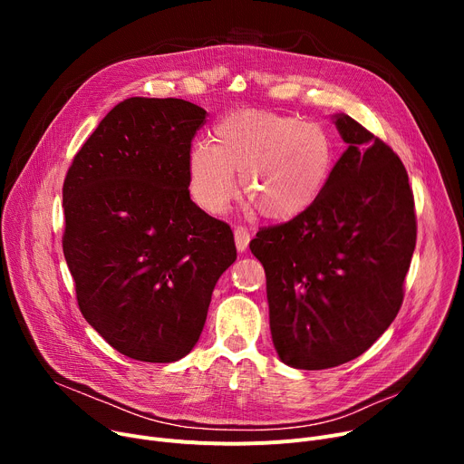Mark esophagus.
I'll use <instances>...</instances> for the list:
<instances>
[{"label":"esophagus","instance_id":"34e87169","mask_svg":"<svg viewBox=\"0 0 464 464\" xmlns=\"http://www.w3.org/2000/svg\"><path fill=\"white\" fill-rule=\"evenodd\" d=\"M248 242H250V231L245 226H237L235 227V245L238 252H245L248 248Z\"/></svg>","mask_w":464,"mask_h":464}]
</instances>
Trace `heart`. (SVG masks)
Returning <instances> with one entry per match:
<instances>
[{"instance_id": "heart-1", "label": "heart", "mask_w": 464, "mask_h": 464, "mask_svg": "<svg viewBox=\"0 0 464 464\" xmlns=\"http://www.w3.org/2000/svg\"><path fill=\"white\" fill-rule=\"evenodd\" d=\"M334 167L329 133L294 116L238 111L214 126V146L195 142L188 188L207 212H222L240 173L245 199L265 218L289 219L320 198Z\"/></svg>"}]
</instances>
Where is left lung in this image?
Returning a JSON list of instances; mask_svg holds the SVG:
<instances>
[{
    "label": "left lung",
    "mask_w": 464,
    "mask_h": 464,
    "mask_svg": "<svg viewBox=\"0 0 464 464\" xmlns=\"http://www.w3.org/2000/svg\"><path fill=\"white\" fill-rule=\"evenodd\" d=\"M334 124L348 149L320 198L250 240L266 276L275 348L304 371L359 357L392 325L418 238L401 158L348 114Z\"/></svg>",
    "instance_id": "1"
}]
</instances>
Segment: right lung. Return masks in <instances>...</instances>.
Masks as SVG:
<instances>
[{"mask_svg": "<svg viewBox=\"0 0 464 464\" xmlns=\"http://www.w3.org/2000/svg\"><path fill=\"white\" fill-rule=\"evenodd\" d=\"M207 111L130 97L86 139L63 180V256L84 320L120 353L173 362L198 343L231 227L189 199L188 154Z\"/></svg>", "mask_w": 464, "mask_h": 464, "instance_id": "right-lung-1", "label": "right lung"}]
</instances>
